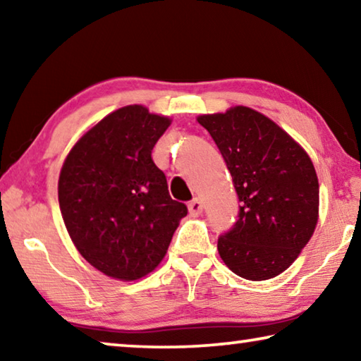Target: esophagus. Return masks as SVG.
Returning a JSON list of instances; mask_svg holds the SVG:
<instances>
[{"label": "esophagus", "mask_w": 361, "mask_h": 361, "mask_svg": "<svg viewBox=\"0 0 361 361\" xmlns=\"http://www.w3.org/2000/svg\"><path fill=\"white\" fill-rule=\"evenodd\" d=\"M188 210H189V215L191 216H199L200 213H202V204H200L199 199H192L191 202L188 205Z\"/></svg>", "instance_id": "obj_1"}]
</instances>
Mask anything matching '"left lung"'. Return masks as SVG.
<instances>
[{
	"label": "left lung",
	"mask_w": 361,
	"mask_h": 361,
	"mask_svg": "<svg viewBox=\"0 0 361 361\" xmlns=\"http://www.w3.org/2000/svg\"><path fill=\"white\" fill-rule=\"evenodd\" d=\"M221 151L242 202L218 253L232 272L253 282L277 277L307 245L319 221V178L295 138L256 109L231 106L200 114Z\"/></svg>",
	"instance_id": "8db88e82"
}]
</instances>
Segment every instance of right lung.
I'll use <instances>...</instances> for the list:
<instances>
[{"instance_id":"obj_1","label":"right lung","mask_w":361,"mask_h":361,"mask_svg":"<svg viewBox=\"0 0 361 361\" xmlns=\"http://www.w3.org/2000/svg\"><path fill=\"white\" fill-rule=\"evenodd\" d=\"M170 124L143 105L122 106L82 133L60 170L59 205L70 239L111 279L132 282L154 271L188 213L151 157Z\"/></svg>"}]
</instances>
